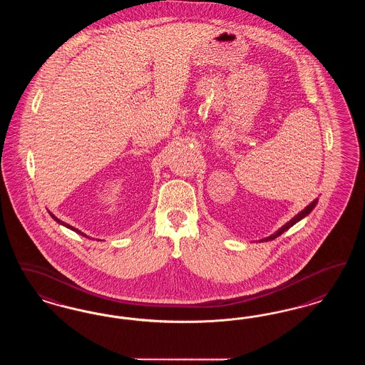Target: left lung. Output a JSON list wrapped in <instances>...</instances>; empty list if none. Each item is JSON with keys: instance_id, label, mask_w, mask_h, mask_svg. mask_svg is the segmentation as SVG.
Wrapping results in <instances>:
<instances>
[{"instance_id": "left-lung-1", "label": "left lung", "mask_w": 365, "mask_h": 365, "mask_svg": "<svg viewBox=\"0 0 365 365\" xmlns=\"http://www.w3.org/2000/svg\"><path fill=\"white\" fill-rule=\"evenodd\" d=\"M317 204H318V200H314L311 204L308 205L307 207H304L302 212H299L293 219L289 220L287 224H284L279 230H278L277 232H274L273 235H270L269 237H264V239H262V240H259V242H269V240H274L276 237H278L279 235L284 234L285 231H288L291 227H293L297 221H300L302 219H304L306 216H308L311 212H312V209L317 206Z\"/></svg>"}]
</instances>
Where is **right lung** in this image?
<instances>
[{
    "instance_id": "add662e5",
    "label": "right lung",
    "mask_w": 365,
    "mask_h": 365,
    "mask_svg": "<svg viewBox=\"0 0 365 365\" xmlns=\"http://www.w3.org/2000/svg\"><path fill=\"white\" fill-rule=\"evenodd\" d=\"M48 213H50V216H51V217H53V219L56 220V221H57V222H58V224H61V225H63V227H66V228H69V230H72V231H74V232H76V234L83 235V236H86V237H88L87 235L84 234V232H81V231H80V230H77V228H74V227H72V225H69V224H66V222H63V221H61V220L57 219V217H56V216H54V215H53V213H51V212H48Z\"/></svg>"
}]
</instances>
